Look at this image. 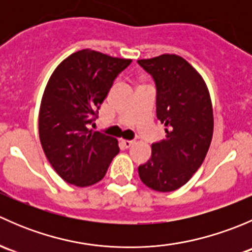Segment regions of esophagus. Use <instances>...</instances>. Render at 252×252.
<instances>
[{"label":"esophagus","mask_w":252,"mask_h":252,"mask_svg":"<svg viewBox=\"0 0 252 252\" xmlns=\"http://www.w3.org/2000/svg\"><path fill=\"white\" fill-rule=\"evenodd\" d=\"M122 144H123L124 147L129 149V147H130L131 145L134 144V141H131V140H122Z\"/></svg>","instance_id":"1"}]
</instances>
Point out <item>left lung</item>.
<instances>
[{
  "label": "left lung",
  "mask_w": 252,
  "mask_h": 252,
  "mask_svg": "<svg viewBox=\"0 0 252 252\" xmlns=\"http://www.w3.org/2000/svg\"><path fill=\"white\" fill-rule=\"evenodd\" d=\"M156 85V116L166 139L152 144L151 157L138 168L141 182L159 192L188 183L207 155L213 134L210 94L201 75L177 55L138 61Z\"/></svg>",
  "instance_id": "left-lung-1"
}]
</instances>
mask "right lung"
Returning <instances> with one entry per match:
<instances>
[{"instance_id": "add662e5", "label": "right lung", "mask_w": 252, "mask_h": 252, "mask_svg": "<svg viewBox=\"0 0 252 252\" xmlns=\"http://www.w3.org/2000/svg\"><path fill=\"white\" fill-rule=\"evenodd\" d=\"M131 60L81 50L65 58L48 80L39 114V134L48 162L69 184L89 187L105 177L118 141L89 126L116 78Z\"/></svg>"}]
</instances>
